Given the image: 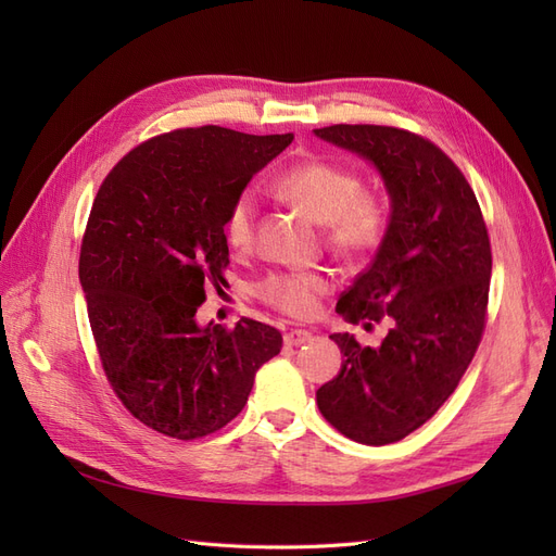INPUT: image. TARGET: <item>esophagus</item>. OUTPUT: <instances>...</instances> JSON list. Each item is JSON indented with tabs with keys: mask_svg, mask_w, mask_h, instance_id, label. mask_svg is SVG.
Wrapping results in <instances>:
<instances>
[{
	"mask_svg": "<svg viewBox=\"0 0 556 556\" xmlns=\"http://www.w3.org/2000/svg\"><path fill=\"white\" fill-rule=\"evenodd\" d=\"M311 341V333L304 329H292L285 333V345L288 348H296V345H304Z\"/></svg>",
	"mask_w": 556,
	"mask_h": 556,
	"instance_id": "34e87169",
	"label": "esophagus"
}]
</instances>
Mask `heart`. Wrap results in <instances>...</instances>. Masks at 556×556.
<instances>
[{"label":"heart","mask_w":556,"mask_h":556,"mask_svg":"<svg viewBox=\"0 0 556 556\" xmlns=\"http://www.w3.org/2000/svg\"><path fill=\"white\" fill-rule=\"evenodd\" d=\"M274 188L311 220L325 225L327 248L345 262L374 255L390 233V201L380 192L364 190L362 176L343 164L329 160L299 162L276 178ZM255 194L245 190L233 197L223 223L229 248H250L255 239ZM327 290L329 278L317 271H276L255 285L260 301L290 317L313 315Z\"/></svg>","instance_id":"obj_1"}]
</instances>
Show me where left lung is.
Returning a JSON list of instances; mask_svg holds the SVG:
<instances>
[{"mask_svg": "<svg viewBox=\"0 0 556 556\" xmlns=\"http://www.w3.org/2000/svg\"><path fill=\"white\" fill-rule=\"evenodd\" d=\"M315 134L374 162L392 197L390 233L336 304L348 323L371 329L387 317L390 331L380 348L329 336L343 364L317 390V408L352 441L396 443L439 413L482 341L490 233L473 188L429 139L387 125Z\"/></svg>", "mask_w": 556, "mask_h": 556, "instance_id": "obj_1", "label": "left lung"}]
</instances>
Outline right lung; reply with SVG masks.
Instances as JSON below:
<instances>
[{
	"mask_svg": "<svg viewBox=\"0 0 556 556\" xmlns=\"http://www.w3.org/2000/svg\"><path fill=\"white\" fill-rule=\"evenodd\" d=\"M292 139L217 125L166 131L131 148L94 197L78 276L99 362L123 406L169 439L229 425L282 348L257 319L201 329L194 315L229 266V204Z\"/></svg>",
	"mask_w": 556,
	"mask_h": 556,
	"instance_id": "1",
	"label": "right lung"
}]
</instances>
